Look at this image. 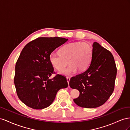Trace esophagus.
<instances>
[{"label":"esophagus","instance_id":"1","mask_svg":"<svg viewBox=\"0 0 130 130\" xmlns=\"http://www.w3.org/2000/svg\"><path fill=\"white\" fill-rule=\"evenodd\" d=\"M66 79H67V82H68V83L69 84V82H70V78L69 77H66Z\"/></svg>","mask_w":130,"mask_h":130}]
</instances>
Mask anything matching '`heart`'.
<instances>
[{"mask_svg": "<svg viewBox=\"0 0 130 130\" xmlns=\"http://www.w3.org/2000/svg\"><path fill=\"white\" fill-rule=\"evenodd\" d=\"M60 53L52 52L49 55L51 65L58 71H61L67 64L70 65L60 72L63 75H71L77 70L85 71L89 66L92 56V48L89 43L75 42L65 44L60 50Z\"/></svg>", "mask_w": 130, "mask_h": 130, "instance_id": "b5f03b06", "label": "heart"}]
</instances>
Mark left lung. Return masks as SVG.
<instances>
[{"label":"left lung","instance_id":"obj_1","mask_svg":"<svg viewBox=\"0 0 130 130\" xmlns=\"http://www.w3.org/2000/svg\"><path fill=\"white\" fill-rule=\"evenodd\" d=\"M117 72L112 54L94 42L90 65L86 71L70 80V87L80 93L78 98L73 99L74 102L87 108L104 104L114 91Z\"/></svg>","mask_w":130,"mask_h":130}]
</instances>
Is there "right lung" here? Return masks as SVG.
Wrapping results in <instances>:
<instances>
[{
	"instance_id": "obj_1",
	"label": "right lung",
	"mask_w": 130,
	"mask_h": 130,
	"mask_svg": "<svg viewBox=\"0 0 130 130\" xmlns=\"http://www.w3.org/2000/svg\"><path fill=\"white\" fill-rule=\"evenodd\" d=\"M68 39L39 38L26 44L15 66L14 83L17 94L25 105L35 109L47 108L53 103L57 92L68 87L65 77L54 73L49 61L53 51Z\"/></svg>"
}]
</instances>
